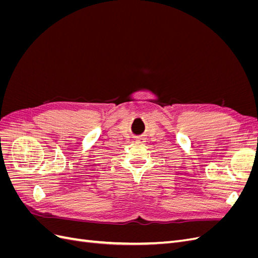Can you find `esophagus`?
I'll return each mask as SVG.
<instances>
[{
    "label": "esophagus",
    "mask_w": 258,
    "mask_h": 258,
    "mask_svg": "<svg viewBox=\"0 0 258 258\" xmlns=\"http://www.w3.org/2000/svg\"><path fill=\"white\" fill-rule=\"evenodd\" d=\"M137 141H138L139 143H144V142H145V139H144V138H138Z\"/></svg>",
    "instance_id": "1"
}]
</instances>
